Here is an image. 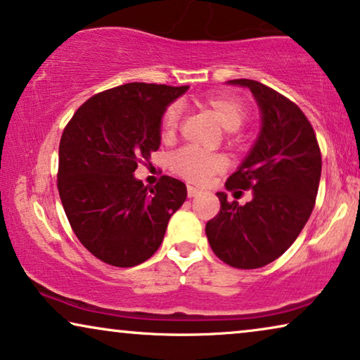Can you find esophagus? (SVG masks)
Instances as JSON below:
<instances>
[{
    "label": "esophagus",
    "mask_w": 360,
    "mask_h": 360,
    "mask_svg": "<svg viewBox=\"0 0 360 360\" xmlns=\"http://www.w3.org/2000/svg\"><path fill=\"white\" fill-rule=\"evenodd\" d=\"M202 193V191H199L198 188H193V186H188V195L191 199L193 198H198V195Z\"/></svg>",
    "instance_id": "34e87169"
}]
</instances>
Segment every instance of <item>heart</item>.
<instances>
[{
    "mask_svg": "<svg viewBox=\"0 0 360 360\" xmlns=\"http://www.w3.org/2000/svg\"><path fill=\"white\" fill-rule=\"evenodd\" d=\"M205 110L212 113L220 127L227 131H236L247 120V108L240 100L232 95H212L199 102ZM181 108L177 105H171L165 110L161 117L160 130L165 140H171L174 136L177 122H179ZM225 158L220 155H205L195 150H181L171 158V169L176 174L183 176L184 179L194 184H204L212 174L224 171Z\"/></svg>",
    "mask_w": 360,
    "mask_h": 360,
    "instance_id": "b5f03b06",
    "label": "heart"
}]
</instances>
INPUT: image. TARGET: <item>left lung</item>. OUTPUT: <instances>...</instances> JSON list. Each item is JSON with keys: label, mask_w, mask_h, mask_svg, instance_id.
Listing matches in <instances>:
<instances>
[{"label": "left lung", "mask_w": 360, "mask_h": 360, "mask_svg": "<svg viewBox=\"0 0 360 360\" xmlns=\"http://www.w3.org/2000/svg\"><path fill=\"white\" fill-rule=\"evenodd\" d=\"M248 89L260 108V131L227 189H252L245 205L217 193L220 210L205 225L215 255L233 268L265 266L291 247L313 212L321 179V151L304 113L257 80H229Z\"/></svg>", "instance_id": "left-lung-1"}]
</instances>
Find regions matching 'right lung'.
I'll list each match as a JSON object with an SVG mask.
<instances>
[{
  "label": "right lung",
  "instance_id": "obj_1",
  "mask_svg": "<svg viewBox=\"0 0 360 360\" xmlns=\"http://www.w3.org/2000/svg\"><path fill=\"white\" fill-rule=\"evenodd\" d=\"M184 87L124 84L94 95L74 113L59 145L57 188L74 233L100 260L135 266L155 255L167 222L188 198L162 176L155 189L136 179L141 160L160 150L165 110Z\"/></svg>",
  "mask_w": 360,
  "mask_h": 360
}]
</instances>
